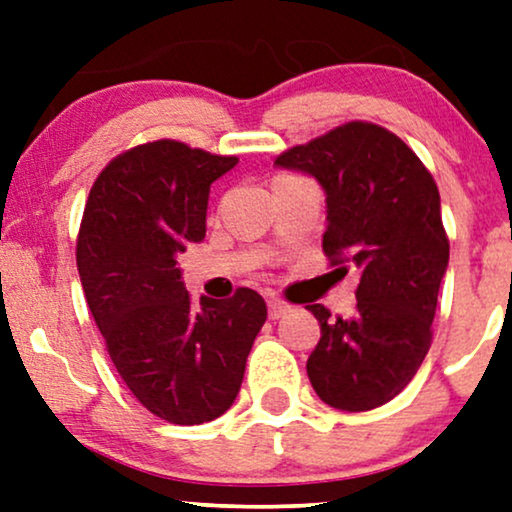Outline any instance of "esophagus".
I'll use <instances>...</instances> for the list:
<instances>
[{"label": "esophagus", "mask_w": 512, "mask_h": 512, "mask_svg": "<svg viewBox=\"0 0 512 512\" xmlns=\"http://www.w3.org/2000/svg\"><path fill=\"white\" fill-rule=\"evenodd\" d=\"M267 305H269V317H272V320H279V317H284L286 313H289V305L281 303L279 298H269Z\"/></svg>", "instance_id": "esophagus-1"}]
</instances>
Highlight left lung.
I'll use <instances>...</instances> for the list:
<instances>
[{
  "label": "left lung",
  "instance_id": "obj_1",
  "mask_svg": "<svg viewBox=\"0 0 512 512\" xmlns=\"http://www.w3.org/2000/svg\"><path fill=\"white\" fill-rule=\"evenodd\" d=\"M274 166L317 180L327 204L322 250L361 272L351 317L330 320L325 305H308L320 322L310 385L334 409L380 407L409 385L431 346L450 260L436 182L402 139L370 122L293 146Z\"/></svg>",
  "mask_w": 512,
  "mask_h": 512
}]
</instances>
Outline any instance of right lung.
Listing matches in <instances>:
<instances>
[{"mask_svg":"<svg viewBox=\"0 0 512 512\" xmlns=\"http://www.w3.org/2000/svg\"><path fill=\"white\" fill-rule=\"evenodd\" d=\"M238 163L187 144H142L110 161L88 195L76 267L117 373L158 419L195 426L236 402L267 320L260 293L190 303L178 255L207 236L211 182Z\"/></svg>","mask_w":512,"mask_h":512,"instance_id":"obj_1","label":"right lung"}]
</instances>
